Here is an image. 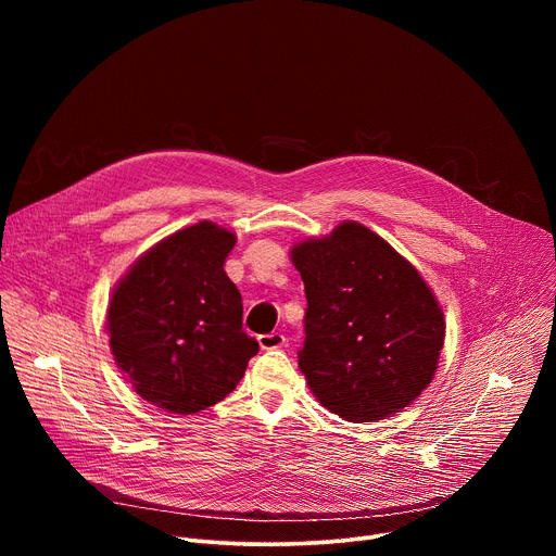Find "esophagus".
I'll list each match as a JSON object with an SVG mask.
<instances>
[{
  "label": "esophagus",
  "mask_w": 556,
  "mask_h": 556,
  "mask_svg": "<svg viewBox=\"0 0 556 556\" xmlns=\"http://www.w3.org/2000/svg\"><path fill=\"white\" fill-rule=\"evenodd\" d=\"M257 341L262 350H277L286 343V337L281 332H270V334H260Z\"/></svg>",
  "instance_id": "esophagus-1"
}]
</instances>
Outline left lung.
I'll list each match as a JSON object with an SVG mask.
<instances>
[{
  "mask_svg": "<svg viewBox=\"0 0 556 556\" xmlns=\"http://www.w3.org/2000/svg\"><path fill=\"white\" fill-rule=\"evenodd\" d=\"M290 260L307 299L299 367L316 401L350 422L414 403L444 345V314L420 273L358 222L294 244Z\"/></svg>",
  "mask_w": 556,
  "mask_h": 556,
  "instance_id": "obj_1",
  "label": "left lung"
}]
</instances>
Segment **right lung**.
Wrapping results in <instances>:
<instances>
[{"mask_svg": "<svg viewBox=\"0 0 556 556\" xmlns=\"http://www.w3.org/2000/svg\"><path fill=\"white\" fill-rule=\"evenodd\" d=\"M235 240L198 222L149 249L114 288V361L157 409L187 416L224 401L260 352L242 330V294L224 273Z\"/></svg>", "mask_w": 556, "mask_h": 556, "instance_id": "add662e5", "label": "right lung"}]
</instances>
